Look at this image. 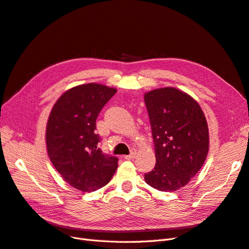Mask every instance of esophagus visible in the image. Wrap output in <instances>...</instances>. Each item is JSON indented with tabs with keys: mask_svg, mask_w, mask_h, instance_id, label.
Segmentation results:
<instances>
[{
	"mask_svg": "<svg viewBox=\"0 0 249 249\" xmlns=\"http://www.w3.org/2000/svg\"><path fill=\"white\" fill-rule=\"evenodd\" d=\"M135 156H136V151H131V153L129 155H126L124 158L127 160H130V159H133Z\"/></svg>",
	"mask_w": 249,
	"mask_h": 249,
	"instance_id": "34e87169",
	"label": "esophagus"
}]
</instances>
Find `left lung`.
<instances>
[{
    "instance_id": "left-lung-1",
    "label": "left lung",
    "mask_w": 249,
    "mask_h": 249,
    "mask_svg": "<svg viewBox=\"0 0 249 249\" xmlns=\"http://www.w3.org/2000/svg\"><path fill=\"white\" fill-rule=\"evenodd\" d=\"M156 152V165L144 174L152 188L177 191L194 178L209 150L206 118L197 101L173 87L144 94Z\"/></svg>"
}]
</instances>
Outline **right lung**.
<instances>
[{
    "mask_svg": "<svg viewBox=\"0 0 249 249\" xmlns=\"http://www.w3.org/2000/svg\"><path fill=\"white\" fill-rule=\"evenodd\" d=\"M117 90L96 83L72 87L53 106L46 127L50 161L71 187L93 192L105 187L118 168V158L104 154L95 134L101 108Z\"/></svg>",
    "mask_w": 249,
    "mask_h": 249,
    "instance_id": "add662e5",
    "label": "right lung"
}]
</instances>
